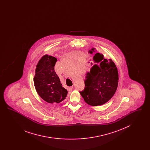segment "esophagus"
<instances>
[{
  "label": "esophagus",
  "instance_id": "34e87169",
  "mask_svg": "<svg viewBox=\"0 0 150 150\" xmlns=\"http://www.w3.org/2000/svg\"><path fill=\"white\" fill-rule=\"evenodd\" d=\"M72 89H73V86H70V87H68V88H67V89H68L69 91H72Z\"/></svg>",
  "mask_w": 150,
  "mask_h": 150
}]
</instances>
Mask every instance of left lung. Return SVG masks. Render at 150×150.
Segmentation results:
<instances>
[{"instance_id": "obj_1", "label": "left lung", "mask_w": 150, "mask_h": 150, "mask_svg": "<svg viewBox=\"0 0 150 150\" xmlns=\"http://www.w3.org/2000/svg\"><path fill=\"white\" fill-rule=\"evenodd\" d=\"M95 48L89 52L92 54ZM93 66L86 74L84 89L80 92L86 103L97 106L106 103L114 95L118 86L117 67L111 59L97 53L93 57ZM92 65V63H91Z\"/></svg>"}]
</instances>
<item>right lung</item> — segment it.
Wrapping results in <instances>:
<instances>
[{"mask_svg":"<svg viewBox=\"0 0 150 150\" xmlns=\"http://www.w3.org/2000/svg\"><path fill=\"white\" fill-rule=\"evenodd\" d=\"M55 57L44 55L36 65L34 83L39 96L50 103H59L66 97L67 91L62 87L54 71Z\"/></svg>","mask_w":150,"mask_h":150,"instance_id":"right-lung-1","label":"right lung"}]
</instances>
